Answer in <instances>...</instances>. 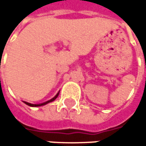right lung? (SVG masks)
Returning <instances> with one entry per match:
<instances>
[{
	"instance_id": "add662e5",
	"label": "right lung",
	"mask_w": 146,
	"mask_h": 146,
	"mask_svg": "<svg viewBox=\"0 0 146 146\" xmlns=\"http://www.w3.org/2000/svg\"><path fill=\"white\" fill-rule=\"evenodd\" d=\"M58 93L55 95V96L52 98V99H51L50 101H47V102H44V103H41V104H31V103H30V102H24V103H26L27 105H29V106H31V107H38V106H43V105H45V104H47V103H49V102H52V101H54L57 97H58Z\"/></svg>"
}]
</instances>
